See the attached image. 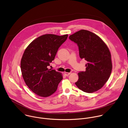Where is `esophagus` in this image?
Wrapping results in <instances>:
<instances>
[{"label":"esophagus","instance_id":"1","mask_svg":"<svg viewBox=\"0 0 128 128\" xmlns=\"http://www.w3.org/2000/svg\"><path fill=\"white\" fill-rule=\"evenodd\" d=\"M70 74H71V73H68V72H65V73H64V74H65L66 76H69Z\"/></svg>","mask_w":128,"mask_h":128}]
</instances>
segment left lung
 I'll use <instances>...</instances> for the list:
<instances>
[{"label": "left lung", "mask_w": 128, "mask_h": 128, "mask_svg": "<svg viewBox=\"0 0 128 128\" xmlns=\"http://www.w3.org/2000/svg\"><path fill=\"white\" fill-rule=\"evenodd\" d=\"M76 43L81 59H85L86 71L78 73L77 87L84 92L92 93L102 88L110 76L112 64L111 53L102 39L96 34L81 30L69 36Z\"/></svg>", "instance_id": "left-lung-1"}]
</instances>
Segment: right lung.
Segmentation results:
<instances>
[{
  "label": "right lung",
  "instance_id": "obj_1",
  "mask_svg": "<svg viewBox=\"0 0 128 128\" xmlns=\"http://www.w3.org/2000/svg\"><path fill=\"white\" fill-rule=\"evenodd\" d=\"M68 36H41L30 43L23 53L21 61L23 79L28 88L40 96L48 97L54 94L63 79L61 73L47 67Z\"/></svg>",
  "mask_w": 128,
  "mask_h": 128
}]
</instances>
